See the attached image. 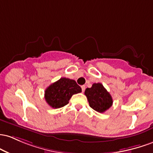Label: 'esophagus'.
<instances>
[{"instance_id":"obj_1","label":"esophagus","mask_w":153,"mask_h":153,"mask_svg":"<svg viewBox=\"0 0 153 153\" xmlns=\"http://www.w3.org/2000/svg\"><path fill=\"white\" fill-rule=\"evenodd\" d=\"M81 87H82V92H85V85H82Z\"/></svg>"}]
</instances>
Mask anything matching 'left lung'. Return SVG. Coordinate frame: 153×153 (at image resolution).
<instances>
[{"mask_svg": "<svg viewBox=\"0 0 153 153\" xmlns=\"http://www.w3.org/2000/svg\"><path fill=\"white\" fill-rule=\"evenodd\" d=\"M90 106L99 113H104L113 105V99L110 93L101 83H94L92 87L85 90Z\"/></svg>", "mask_w": 153, "mask_h": 153, "instance_id": "left-lung-1", "label": "left lung"}]
</instances>
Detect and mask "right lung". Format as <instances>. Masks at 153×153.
Here are the masks:
<instances>
[{
  "mask_svg": "<svg viewBox=\"0 0 153 153\" xmlns=\"http://www.w3.org/2000/svg\"><path fill=\"white\" fill-rule=\"evenodd\" d=\"M82 92V88L73 79L61 78L45 91V99L53 108H59L68 103L72 95Z\"/></svg>",
  "mask_w": 153,
  "mask_h": 153,
  "instance_id": "obj_1",
  "label": "right lung"
}]
</instances>
